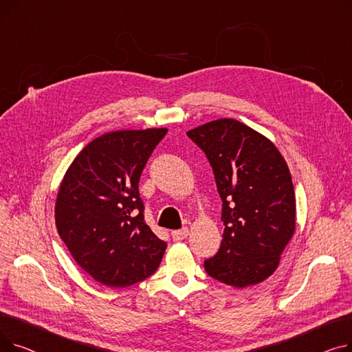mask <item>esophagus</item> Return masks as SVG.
I'll return each mask as SVG.
<instances>
[{"mask_svg": "<svg viewBox=\"0 0 352 352\" xmlns=\"http://www.w3.org/2000/svg\"><path fill=\"white\" fill-rule=\"evenodd\" d=\"M188 228H181V230H177V231H173L171 232V236L174 241H182V239H186L188 236Z\"/></svg>", "mask_w": 352, "mask_h": 352, "instance_id": "obj_1", "label": "esophagus"}]
</instances>
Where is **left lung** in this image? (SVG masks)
<instances>
[{"mask_svg":"<svg viewBox=\"0 0 352 352\" xmlns=\"http://www.w3.org/2000/svg\"><path fill=\"white\" fill-rule=\"evenodd\" d=\"M187 135L207 155L223 201V243L204 261L207 274L236 288L264 281L295 231V192L285 160L268 138L231 118Z\"/></svg>","mask_w":352,"mask_h":352,"instance_id":"left-lung-1","label":"left lung"}]
</instances>
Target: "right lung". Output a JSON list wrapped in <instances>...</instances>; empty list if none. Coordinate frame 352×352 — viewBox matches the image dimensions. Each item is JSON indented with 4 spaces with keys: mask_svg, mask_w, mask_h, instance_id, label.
Instances as JSON below:
<instances>
[{
    "mask_svg": "<svg viewBox=\"0 0 352 352\" xmlns=\"http://www.w3.org/2000/svg\"><path fill=\"white\" fill-rule=\"evenodd\" d=\"M166 128L125 129L91 141L72 161L55 224L76 263L96 281L129 287L153 275L166 248L145 224L138 182Z\"/></svg>",
    "mask_w": 352,
    "mask_h": 352,
    "instance_id": "right-lung-1",
    "label": "right lung"
}]
</instances>
